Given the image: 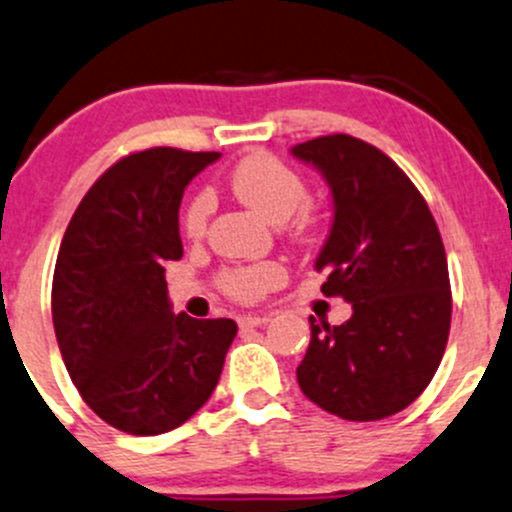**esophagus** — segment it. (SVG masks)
Segmentation results:
<instances>
[{"mask_svg": "<svg viewBox=\"0 0 512 512\" xmlns=\"http://www.w3.org/2000/svg\"><path fill=\"white\" fill-rule=\"evenodd\" d=\"M268 320H271L268 315H241L239 324L241 327H261V324H266Z\"/></svg>", "mask_w": 512, "mask_h": 512, "instance_id": "obj_1", "label": "esophagus"}]
</instances>
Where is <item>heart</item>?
I'll list each match as a JSON object with an SVG mask.
<instances>
[{
  "label": "heart",
  "instance_id": "obj_1",
  "mask_svg": "<svg viewBox=\"0 0 512 512\" xmlns=\"http://www.w3.org/2000/svg\"><path fill=\"white\" fill-rule=\"evenodd\" d=\"M229 190L244 205L254 207L271 222H285L295 239H307L322 222L320 207L310 197L305 175L268 151L249 153L229 170ZM214 212L212 192L200 190L185 202L180 227L188 239H202ZM283 280V266L276 261L229 266L219 273V285L229 298L239 302H256Z\"/></svg>",
  "mask_w": 512,
  "mask_h": 512
}]
</instances>
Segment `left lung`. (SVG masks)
Returning <instances> with one entry per match:
<instances>
[{
    "label": "left lung",
    "mask_w": 512,
    "mask_h": 512,
    "mask_svg": "<svg viewBox=\"0 0 512 512\" xmlns=\"http://www.w3.org/2000/svg\"><path fill=\"white\" fill-rule=\"evenodd\" d=\"M324 173L334 224L317 271L322 293L354 315L329 327L310 317L312 339L298 366L302 393L351 422L405 410L430 386L452 324L442 234L422 192L381 148L349 134L293 146Z\"/></svg>",
    "instance_id": "left-lung-1"
}]
</instances>
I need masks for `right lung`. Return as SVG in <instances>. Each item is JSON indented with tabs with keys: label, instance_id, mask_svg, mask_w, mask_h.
Here are the masks:
<instances>
[{
	"label": "right lung",
	"instance_id": "obj_1",
	"mask_svg": "<svg viewBox=\"0 0 512 512\" xmlns=\"http://www.w3.org/2000/svg\"><path fill=\"white\" fill-rule=\"evenodd\" d=\"M214 151L156 146L95 180L60 241L51 310L65 368L90 410L129 434L190 420L217 388L236 322L173 315L166 261L183 256L178 207Z\"/></svg>",
	"mask_w": 512,
	"mask_h": 512
}]
</instances>
